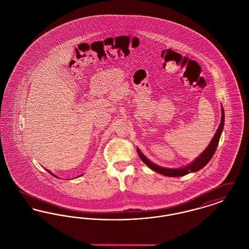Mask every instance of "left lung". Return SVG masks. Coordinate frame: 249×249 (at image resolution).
<instances>
[{"instance_id": "1", "label": "left lung", "mask_w": 249, "mask_h": 249, "mask_svg": "<svg viewBox=\"0 0 249 249\" xmlns=\"http://www.w3.org/2000/svg\"><path fill=\"white\" fill-rule=\"evenodd\" d=\"M224 122H225V115H224L223 107H221V121H220V124H219V126L216 130V132L214 133L211 142L208 144V146L205 148V150L199 157H197L191 163L185 166V167L177 168V169L160 167V166L155 164L152 161H150L144 155L142 154L139 148H137V152H138L140 159L145 163V165L148 166L150 169H152L153 171L160 174V175H163L166 177H171V178H178V177L186 176L190 173H194V172H197V171L201 170V168H203L210 161V160L212 159V157H213L215 150H216L220 135H221L222 130L224 128Z\"/></svg>"}]
</instances>
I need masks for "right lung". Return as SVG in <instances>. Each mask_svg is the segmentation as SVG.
Instances as JSON below:
<instances>
[{
  "label": "right lung",
  "mask_w": 249,
  "mask_h": 249,
  "mask_svg": "<svg viewBox=\"0 0 249 249\" xmlns=\"http://www.w3.org/2000/svg\"><path fill=\"white\" fill-rule=\"evenodd\" d=\"M47 171H48V173H49V174H50V175H52V176H53V177H55V178H57V177H56V176H55V175H54V174H53V173H51V172H50V171H48V170H47ZM81 176H83V175H81ZM81 176H79V177H81ZM77 178H78V177H77Z\"/></svg>",
  "instance_id": "obj_1"
}]
</instances>
